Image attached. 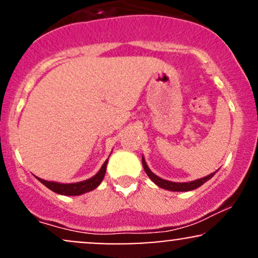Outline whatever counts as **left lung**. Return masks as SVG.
Wrapping results in <instances>:
<instances>
[{
	"instance_id": "8db88e82",
	"label": "left lung",
	"mask_w": 258,
	"mask_h": 258,
	"mask_svg": "<svg viewBox=\"0 0 258 258\" xmlns=\"http://www.w3.org/2000/svg\"><path fill=\"white\" fill-rule=\"evenodd\" d=\"M142 164H143L144 171H146V173L148 174V177H149V178L152 179L156 185H159L160 188L167 189V190H171V191H188V190H193V189L199 188L200 185H203L204 183L207 182V180H209V179H211L212 177H214V174L216 173V172H214V173L209 174V176L204 177V178H200V179H197V180H191V182L177 183V182H170V180L162 179V178H160V177L156 176V174H154L152 171H150V168L148 167V165H147V162H146V160H144V158H142Z\"/></svg>"
}]
</instances>
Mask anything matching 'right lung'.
Masks as SVG:
<instances>
[{"instance_id":"obj_1","label":"right lung","mask_w":258,"mask_h":258,"mask_svg":"<svg viewBox=\"0 0 258 258\" xmlns=\"http://www.w3.org/2000/svg\"><path fill=\"white\" fill-rule=\"evenodd\" d=\"M106 164H108V159L105 160V162L103 164V166L100 167V170L97 172V174H94L93 177L91 178L82 180V182H78V183H58V182H51V180H44L36 177V178L40 180L42 184H44L48 189H51L52 191L57 194H61V195H81L87 193V191L93 190L98 186L100 183H102L103 178L105 176V171H106Z\"/></svg>"}]
</instances>
